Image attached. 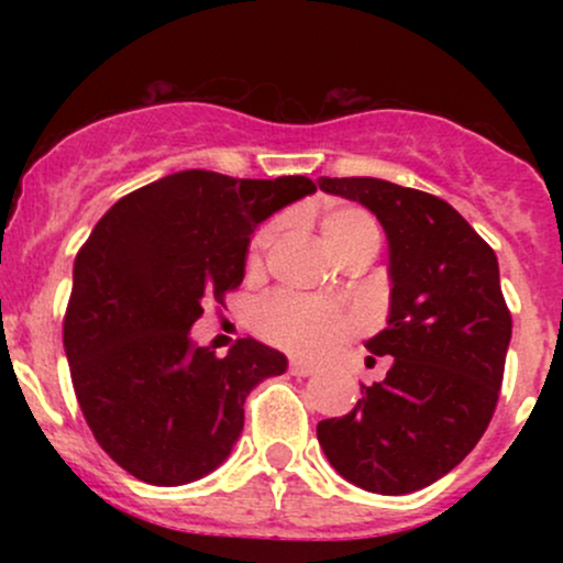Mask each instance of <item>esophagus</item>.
Here are the masks:
<instances>
[{
    "label": "esophagus",
    "instance_id": "esophagus-1",
    "mask_svg": "<svg viewBox=\"0 0 563 563\" xmlns=\"http://www.w3.org/2000/svg\"><path fill=\"white\" fill-rule=\"evenodd\" d=\"M290 373H294V376H314V373H318V365H312V363H303V360H290Z\"/></svg>",
    "mask_w": 563,
    "mask_h": 563
}]
</instances>
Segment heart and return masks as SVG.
Here are the masks:
<instances>
[{
    "mask_svg": "<svg viewBox=\"0 0 563 563\" xmlns=\"http://www.w3.org/2000/svg\"><path fill=\"white\" fill-rule=\"evenodd\" d=\"M277 238V224L256 235L249 264L260 267ZM320 241L331 256H341L357 245H378L376 219L357 206H333L320 219ZM256 328L267 341L299 354H322L352 333L354 320L331 303L307 301L299 296L277 294L256 309Z\"/></svg>",
    "mask_w": 563,
    "mask_h": 563,
    "instance_id": "heart-1",
    "label": "heart"
}]
</instances>
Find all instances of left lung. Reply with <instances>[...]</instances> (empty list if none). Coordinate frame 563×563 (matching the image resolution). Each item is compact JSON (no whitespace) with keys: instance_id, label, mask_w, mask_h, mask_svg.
<instances>
[{"instance_id":"8db88e82","label":"left lung","mask_w":563,"mask_h":563,"mask_svg":"<svg viewBox=\"0 0 563 563\" xmlns=\"http://www.w3.org/2000/svg\"><path fill=\"white\" fill-rule=\"evenodd\" d=\"M363 203L389 243V318L365 341L391 357L352 412L318 423L331 466L367 493L407 495L450 474L487 431L510 344L497 256L448 200L376 177L318 179Z\"/></svg>"}]
</instances>
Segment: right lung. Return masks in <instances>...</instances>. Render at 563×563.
<instances>
[{"label":"right lung","instance_id":"right-lung-1","mask_svg":"<svg viewBox=\"0 0 563 563\" xmlns=\"http://www.w3.org/2000/svg\"><path fill=\"white\" fill-rule=\"evenodd\" d=\"M318 190L307 177L235 179L187 169L106 211L74 262L63 346L102 450L137 479L179 487L222 466L243 402L288 360L256 339L228 357L190 328L245 275L254 230Z\"/></svg>","mask_w":563,"mask_h":563}]
</instances>
